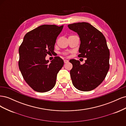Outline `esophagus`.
Returning a JSON list of instances; mask_svg holds the SVG:
<instances>
[{
  "mask_svg": "<svg viewBox=\"0 0 126 126\" xmlns=\"http://www.w3.org/2000/svg\"><path fill=\"white\" fill-rule=\"evenodd\" d=\"M63 62H64V63H68V62H69V61H68V60H67V59H64V60H63Z\"/></svg>",
  "mask_w": 126,
  "mask_h": 126,
  "instance_id": "obj_1",
  "label": "esophagus"
}]
</instances>
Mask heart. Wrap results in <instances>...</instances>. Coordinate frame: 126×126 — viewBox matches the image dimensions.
I'll use <instances>...</instances> for the list:
<instances>
[{
	"label": "heart",
	"mask_w": 126,
	"mask_h": 126,
	"mask_svg": "<svg viewBox=\"0 0 126 126\" xmlns=\"http://www.w3.org/2000/svg\"><path fill=\"white\" fill-rule=\"evenodd\" d=\"M64 54H66H66H67V53H64Z\"/></svg>",
	"instance_id": "obj_1"
}]
</instances>
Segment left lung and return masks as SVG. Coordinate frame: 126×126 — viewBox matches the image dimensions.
<instances>
[{"label": "left lung", "mask_w": 126, "mask_h": 126, "mask_svg": "<svg viewBox=\"0 0 126 126\" xmlns=\"http://www.w3.org/2000/svg\"><path fill=\"white\" fill-rule=\"evenodd\" d=\"M68 27L80 38L78 57L87 58L83 64L79 60H69L72 64L70 71L72 84L79 90L91 91L104 81L109 69L110 52L106 38L88 22L74 23Z\"/></svg>", "instance_id": "8db88e82"}]
</instances>
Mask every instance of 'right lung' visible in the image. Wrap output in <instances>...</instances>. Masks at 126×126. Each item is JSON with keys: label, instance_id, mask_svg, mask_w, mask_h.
Segmentation results:
<instances>
[{"label": "right lung", "instance_id": "add662e5", "mask_svg": "<svg viewBox=\"0 0 126 126\" xmlns=\"http://www.w3.org/2000/svg\"><path fill=\"white\" fill-rule=\"evenodd\" d=\"M63 26L43 25L27 33L19 48V68L24 79L35 91L47 92L54 87L57 74L63 65L56 57L49 63L45 58L52 53Z\"/></svg>", "mask_w": 126, "mask_h": 126}]
</instances>
